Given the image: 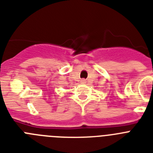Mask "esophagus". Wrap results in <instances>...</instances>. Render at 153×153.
Here are the masks:
<instances>
[{
    "label": "esophagus",
    "instance_id": "obj_1",
    "mask_svg": "<svg viewBox=\"0 0 153 153\" xmlns=\"http://www.w3.org/2000/svg\"><path fill=\"white\" fill-rule=\"evenodd\" d=\"M82 82L85 83V80H84V79H83V80H82Z\"/></svg>",
    "mask_w": 153,
    "mask_h": 153
}]
</instances>
